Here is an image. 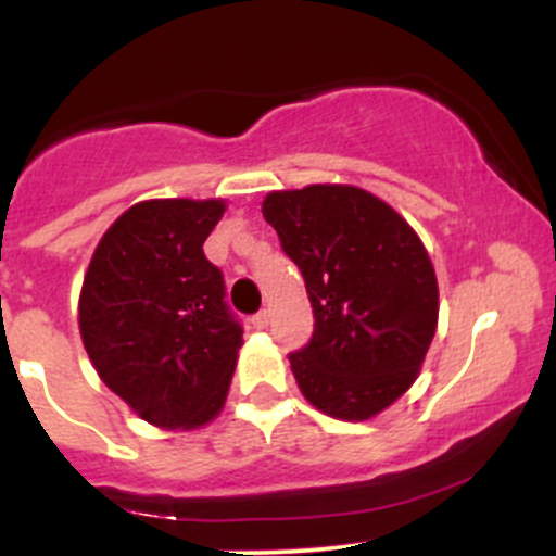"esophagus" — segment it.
<instances>
[{
  "mask_svg": "<svg viewBox=\"0 0 556 556\" xmlns=\"http://www.w3.org/2000/svg\"><path fill=\"white\" fill-rule=\"evenodd\" d=\"M252 325H255L257 330L268 328V309H261L257 314H252Z\"/></svg>",
  "mask_w": 556,
  "mask_h": 556,
  "instance_id": "obj_1",
  "label": "esophagus"
}]
</instances>
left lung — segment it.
<instances>
[{"mask_svg":"<svg viewBox=\"0 0 556 556\" xmlns=\"http://www.w3.org/2000/svg\"><path fill=\"white\" fill-rule=\"evenodd\" d=\"M306 282L314 333L290 355L306 401L346 422L377 417L417 379L439 323V282L414 228L363 188L309 185L263 201Z\"/></svg>","mask_w":556,"mask_h":556,"instance_id":"1","label":"left lung"}]
</instances>
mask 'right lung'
Instances as JSON below:
<instances>
[{"label": "right lung", "mask_w": 556, "mask_h": 556, "mask_svg": "<svg viewBox=\"0 0 556 556\" xmlns=\"http://www.w3.org/2000/svg\"><path fill=\"white\" fill-rule=\"evenodd\" d=\"M220 199H153L123 212L91 257L80 336L115 395L159 428H199L228 395L242 325L204 242Z\"/></svg>", "instance_id": "1"}]
</instances>
